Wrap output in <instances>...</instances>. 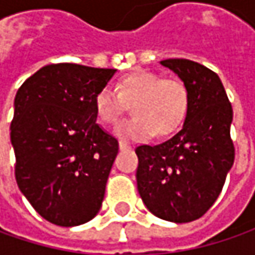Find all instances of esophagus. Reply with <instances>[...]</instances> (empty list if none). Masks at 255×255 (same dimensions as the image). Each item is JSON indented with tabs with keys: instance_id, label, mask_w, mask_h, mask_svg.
<instances>
[{
	"instance_id": "obj_1",
	"label": "esophagus",
	"mask_w": 255,
	"mask_h": 255,
	"mask_svg": "<svg viewBox=\"0 0 255 255\" xmlns=\"http://www.w3.org/2000/svg\"><path fill=\"white\" fill-rule=\"evenodd\" d=\"M119 149L121 150H130V146H129V143L126 142H119Z\"/></svg>"
}]
</instances>
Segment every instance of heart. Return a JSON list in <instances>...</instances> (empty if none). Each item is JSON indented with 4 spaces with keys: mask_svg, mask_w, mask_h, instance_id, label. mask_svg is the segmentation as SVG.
<instances>
[{
    "mask_svg": "<svg viewBox=\"0 0 255 255\" xmlns=\"http://www.w3.org/2000/svg\"><path fill=\"white\" fill-rule=\"evenodd\" d=\"M130 105L132 118L123 122L116 134L123 140H142L174 132L187 112V89L176 79H163L149 71L122 76L115 91L105 86L93 98L98 118L106 125H118Z\"/></svg>",
    "mask_w": 255,
    "mask_h": 255,
    "instance_id": "obj_1",
    "label": "heart"
}]
</instances>
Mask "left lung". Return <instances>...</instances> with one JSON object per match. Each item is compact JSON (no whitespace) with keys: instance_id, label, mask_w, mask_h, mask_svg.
Segmentation results:
<instances>
[{"instance_id":"8db88e82","label":"left lung","mask_w":255,"mask_h":255,"mask_svg":"<svg viewBox=\"0 0 255 255\" xmlns=\"http://www.w3.org/2000/svg\"><path fill=\"white\" fill-rule=\"evenodd\" d=\"M187 89L183 126L169 140L137 146V190L156 217L197 220L217 200L234 163L233 109L219 75L189 59H164Z\"/></svg>"}]
</instances>
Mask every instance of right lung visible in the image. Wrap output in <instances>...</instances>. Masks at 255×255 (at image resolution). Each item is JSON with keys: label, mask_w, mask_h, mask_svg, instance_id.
Here are the masks:
<instances>
[{"label": "right lung", "mask_w": 255, "mask_h": 255, "mask_svg": "<svg viewBox=\"0 0 255 255\" xmlns=\"http://www.w3.org/2000/svg\"><path fill=\"white\" fill-rule=\"evenodd\" d=\"M115 72L46 65L15 95L11 144L16 184L52 224L79 226L101 210L119 144L96 123L93 98Z\"/></svg>", "instance_id": "1"}]
</instances>
